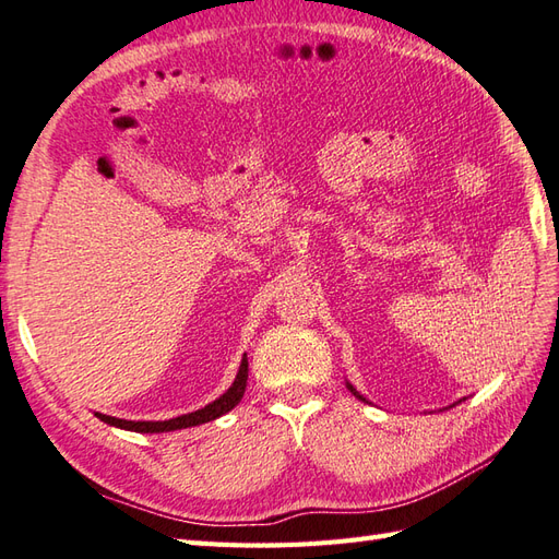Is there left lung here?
Here are the masks:
<instances>
[{
    "label": "left lung",
    "mask_w": 559,
    "mask_h": 559,
    "mask_svg": "<svg viewBox=\"0 0 559 559\" xmlns=\"http://www.w3.org/2000/svg\"><path fill=\"white\" fill-rule=\"evenodd\" d=\"M346 388H349V390H352V394H354V396H358V400H361V402H366V404H370V402H368V400H366V396H364V394H361V392H358V390H356V388H354V384H352V382H349V380H346ZM456 404H462V400H459V402H456Z\"/></svg>",
    "instance_id": "left-lung-1"
}]
</instances>
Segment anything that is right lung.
<instances>
[{
  "label": "right lung",
  "instance_id": "add662e5",
  "mask_svg": "<svg viewBox=\"0 0 559 559\" xmlns=\"http://www.w3.org/2000/svg\"><path fill=\"white\" fill-rule=\"evenodd\" d=\"M246 380H248V358L243 354L239 373H237V378H234L231 388L225 394H219L215 402H210L207 406L198 408V412L183 414V416L169 418V420H123V418H115V416L97 414V412H95V416L107 426H115V428H121V430H133V432H169V430L193 428V426L207 424V420H215L219 416H225L227 412H231V408L241 402V396L246 392Z\"/></svg>",
  "mask_w": 559,
  "mask_h": 559
}]
</instances>
